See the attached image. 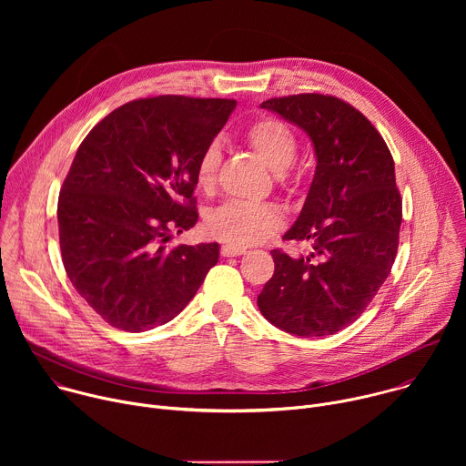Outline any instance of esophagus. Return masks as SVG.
Masks as SVG:
<instances>
[{
    "label": "esophagus",
    "mask_w": 466,
    "mask_h": 466,
    "mask_svg": "<svg viewBox=\"0 0 466 466\" xmlns=\"http://www.w3.org/2000/svg\"><path fill=\"white\" fill-rule=\"evenodd\" d=\"M247 250L243 248V247H236V245H223L221 247V256H227V258H230V256H241V254H245Z\"/></svg>",
    "instance_id": "esophagus-1"
}]
</instances>
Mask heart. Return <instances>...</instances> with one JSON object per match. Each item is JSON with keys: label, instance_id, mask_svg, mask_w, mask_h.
Masks as SVG:
<instances>
[{"label": "heart", "instance_id": "obj_1", "mask_svg": "<svg viewBox=\"0 0 466 466\" xmlns=\"http://www.w3.org/2000/svg\"><path fill=\"white\" fill-rule=\"evenodd\" d=\"M247 144L275 173H284L297 157L295 130L279 117H259L245 132ZM221 153L218 144H208L195 164L197 186L208 191L216 184ZM282 227V212L269 203L227 201L205 218L207 232L228 245L245 247L261 241Z\"/></svg>", "mask_w": 466, "mask_h": 466}]
</instances>
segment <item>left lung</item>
<instances>
[{"label": "left lung", "mask_w": 466, "mask_h": 466, "mask_svg": "<svg viewBox=\"0 0 466 466\" xmlns=\"http://www.w3.org/2000/svg\"><path fill=\"white\" fill-rule=\"evenodd\" d=\"M261 108L306 132L317 167L302 212L282 238L309 241L311 252L271 250L275 275L258 308L293 336H331L365 311L394 263L402 223L394 160L374 125L339 97L299 94Z\"/></svg>", "instance_id": "8db88e82"}]
</instances>
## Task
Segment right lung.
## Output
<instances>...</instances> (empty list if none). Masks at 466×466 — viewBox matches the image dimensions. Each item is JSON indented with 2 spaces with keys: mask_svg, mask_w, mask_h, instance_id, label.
I'll return each mask as SVG.
<instances>
[{
  "mask_svg": "<svg viewBox=\"0 0 466 466\" xmlns=\"http://www.w3.org/2000/svg\"><path fill=\"white\" fill-rule=\"evenodd\" d=\"M234 108V99H137L79 146L58 195L60 252L77 293L110 326L169 322L218 263V243H166L197 223L195 164Z\"/></svg>",
  "mask_w": 466,
  "mask_h": 466,
  "instance_id": "right-lung-1",
  "label": "right lung"
}]
</instances>
